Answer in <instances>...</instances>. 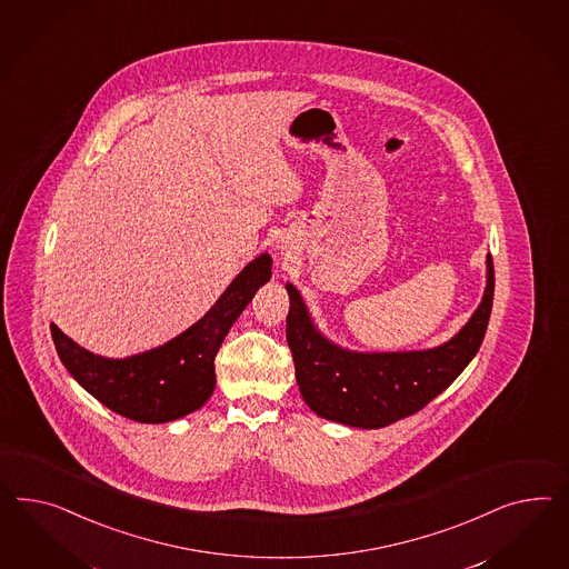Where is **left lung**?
<instances>
[{
    "label": "left lung",
    "mask_w": 569,
    "mask_h": 569,
    "mask_svg": "<svg viewBox=\"0 0 569 569\" xmlns=\"http://www.w3.org/2000/svg\"><path fill=\"white\" fill-rule=\"evenodd\" d=\"M286 338L296 381L312 412L356 429H381L422 410L460 377L477 356L491 319L495 271L487 257L480 307L456 338L420 352H350L323 338L292 283Z\"/></svg>",
    "instance_id": "obj_1"
}]
</instances>
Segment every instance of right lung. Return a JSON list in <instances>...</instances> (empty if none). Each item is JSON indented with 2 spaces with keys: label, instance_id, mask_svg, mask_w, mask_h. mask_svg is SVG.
I'll return each mask as SVG.
<instances>
[{
  "label": "right lung",
  "instance_id": "1",
  "mask_svg": "<svg viewBox=\"0 0 569 569\" xmlns=\"http://www.w3.org/2000/svg\"><path fill=\"white\" fill-rule=\"evenodd\" d=\"M271 279V257L248 262L211 310L168 343L122 360L97 356L51 325L68 372L94 400L134 422L161 425L199 410L216 389V356L233 321Z\"/></svg>",
  "mask_w": 569,
  "mask_h": 569
}]
</instances>
